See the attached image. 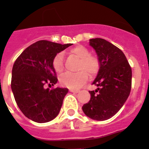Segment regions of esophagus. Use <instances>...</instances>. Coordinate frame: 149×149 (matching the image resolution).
Segmentation results:
<instances>
[{"instance_id": "34e87169", "label": "esophagus", "mask_w": 149, "mask_h": 149, "mask_svg": "<svg viewBox=\"0 0 149 149\" xmlns=\"http://www.w3.org/2000/svg\"><path fill=\"white\" fill-rule=\"evenodd\" d=\"M70 91L71 93H79V89H70Z\"/></svg>"}]
</instances>
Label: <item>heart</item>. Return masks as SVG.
I'll return each instance as SVG.
<instances>
[{"label":"heart","instance_id":"1","mask_svg":"<svg viewBox=\"0 0 149 149\" xmlns=\"http://www.w3.org/2000/svg\"><path fill=\"white\" fill-rule=\"evenodd\" d=\"M70 54L80 59L77 72H66L61 76L60 83L63 86L71 89L80 86L86 81L87 74L93 76L99 70V63L95 57L90 56L89 51L83 46H77L70 49ZM53 66L56 72H60L63 70V56L58 54L53 60Z\"/></svg>","mask_w":149,"mask_h":149}]
</instances>
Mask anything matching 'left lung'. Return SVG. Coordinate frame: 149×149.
<instances>
[{
  "instance_id": "obj_1",
  "label": "left lung",
  "mask_w": 149,
  "mask_h": 149,
  "mask_svg": "<svg viewBox=\"0 0 149 149\" xmlns=\"http://www.w3.org/2000/svg\"><path fill=\"white\" fill-rule=\"evenodd\" d=\"M98 56L100 69L89 91L91 98L82 107L89 118L107 120L119 111L129 97L132 87V69L123 52L102 38L89 40Z\"/></svg>"
}]
</instances>
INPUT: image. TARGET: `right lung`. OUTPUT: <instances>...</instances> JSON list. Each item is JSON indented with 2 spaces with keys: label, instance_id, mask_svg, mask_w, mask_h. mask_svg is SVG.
I'll return each instance as SVG.
<instances>
[{
  "label": "right lung",
  "instance_id": "right-lung-1",
  "mask_svg": "<svg viewBox=\"0 0 149 149\" xmlns=\"http://www.w3.org/2000/svg\"><path fill=\"white\" fill-rule=\"evenodd\" d=\"M72 45L40 40L24 49L12 69L11 89L18 107L31 120L44 123L57 116L67 88H47L57 83L53 60Z\"/></svg>",
  "mask_w": 149,
  "mask_h": 149
}]
</instances>
